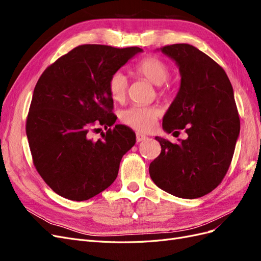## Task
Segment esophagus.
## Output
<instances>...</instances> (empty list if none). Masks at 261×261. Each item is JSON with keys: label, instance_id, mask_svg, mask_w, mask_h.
Listing matches in <instances>:
<instances>
[{"label": "esophagus", "instance_id": "esophagus-1", "mask_svg": "<svg viewBox=\"0 0 261 261\" xmlns=\"http://www.w3.org/2000/svg\"><path fill=\"white\" fill-rule=\"evenodd\" d=\"M147 139V136L146 135H143L141 133H136V140L137 143H140V141H144Z\"/></svg>", "mask_w": 261, "mask_h": 261}]
</instances>
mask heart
Here are the masks:
<instances>
[{
    "label": "heart",
    "instance_id": "obj_1",
    "mask_svg": "<svg viewBox=\"0 0 261 261\" xmlns=\"http://www.w3.org/2000/svg\"><path fill=\"white\" fill-rule=\"evenodd\" d=\"M138 75L145 77L155 86H161L168 81L170 67L163 60L156 57H147L136 65ZM128 89V80L126 75L118 70L109 81V91L113 100L123 101ZM161 114L160 109L155 106H133L124 110L121 120L124 124L138 132H150L154 128L156 118Z\"/></svg>",
    "mask_w": 261,
    "mask_h": 261
}]
</instances>
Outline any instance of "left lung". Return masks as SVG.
Listing matches in <instances>:
<instances>
[{"label": "left lung", "mask_w": 261, "mask_h": 261, "mask_svg": "<svg viewBox=\"0 0 261 261\" xmlns=\"http://www.w3.org/2000/svg\"><path fill=\"white\" fill-rule=\"evenodd\" d=\"M158 51L175 62L180 75L162 127L167 133L185 128L188 137L178 144L155 137L161 153L150 163V177L173 196L199 198L222 181L240 136L233 87L224 69L194 45L177 43Z\"/></svg>", "instance_id": "1"}]
</instances>
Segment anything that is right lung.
<instances>
[{
	"label": "right lung",
	"mask_w": 261,
	"mask_h": 261,
	"mask_svg": "<svg viewBox=\"0 0 261 261\" xmlns=\"http://www.w3.org/2000/svg\"><path fill=\"white\" fill-rule=\"evenodd\" d=\"M140 52L137 46L80 45L39 78L26 133L38 173L58 195L83 201L115 180L122 156L136 143L135 133L116 124L98 140L87 134L94 123L106 128L115 123L110 77Z\"/></svg>",
	"instance_id": "add662e5"
}]
</instances>
